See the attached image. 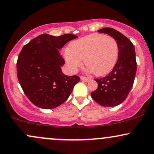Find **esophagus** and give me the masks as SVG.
<instances>
[{
    "label": "esophagus",
    "mask_w": 154,
    "mask_h": 154,
    "mask_svg": "<svg viewBox=\"0 0 154 154\" xmlns=\"http://www.w3.org/2000/svg\"><path fill=\"white\" fill-rule=\"evenodd\" d=\"M80 79L81 80H83L85 81V82H89L90 80H91V78H89V77H84V76H80Z\"/></svg>",
    "instance_id": "obj_1"
}]
</instances>
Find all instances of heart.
<instances>
[{
    "label": "heart",
    "instance_id": "heart-1",
    "mask_svg": "<svg viewBox=\"0 0 154 154\" xmlns=\"http://www.w3.org/2000/svg\"><path fill=\"white\" fill-rule=\"evenodd\" d=\"M119 53V44L115 38L95 33L70 43L65 59L72 71H76L85 59L88 72L102 77L110 73L116 66Z\"/></svg>",
    "mask_w": 154,
    "mask_h": 154
}]
</instances>
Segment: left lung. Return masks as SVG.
Masks as SVG:
<instances>
[{"mask_svg": "<svg viewBox=\"0 0 154 154\" xmlns=\"http://www.w3.org/2000/svg\"><path fill=\"white\" fill-rule=\"evenodd\" d=\"M98 32L115 38L119 53L112 71L106 77L95 79L98 88L92 92L91 97L103 106H116L126 99L133 85L137 70L135 47L126 36L113 28L105 27Z\"/></svg>", "mask_w": 154, "mask_h": 154, "instance_id": "left-lung-1", "label": "left lung"}]
</instances>
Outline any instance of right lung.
Returning <instances> with one entry per match:
<instances>
[{
  "mask_svg": "<svg viewBox=\"0 0 154 154\" xmlns=\"http://www.w3.org/2000/svg\"><path fill=\"white\" fill-rule=\"evenodd\" d=\"M77 38L72 34L58 37L42 34L24 45L19 53L17 77L24 94L36 106L45 109L59 106L79 82V76L62 73L61 66L65 61L59 53L65 44Z\"/></svg>",
  "mask_w": 154,
  "mask_h": 154,
  "instance_id": "1",
  "label": "right lung"
}]
</instances>
